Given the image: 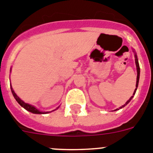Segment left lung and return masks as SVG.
<instances>
[{
	"mask_svg": "<svg viewBox=\"0 0 153 153\" xmlns=\"http://www.w3.org/2000/svg\"><path fill=\"white\" fill-rule=\"evenodd\" d=\"M133 50V49H132ZM133 53H134V56H135V63H136V70H137V77H136V89H135L134 90V93H133V94H132V97L129 98V100L128 101H127L126 102L124 105H123L122 106H120L119 109H115L114 111H117V110H119L120 109H122V108H123L124 106H126L127 105V104L129 103V102L131 101V100L132 99V97H134L135 95V93H136V90H137V87H138V85H139V80H140V64H139V61H138V58H137V55H136V53L135 52V51L133 50Z\"/></svg>",
	"mask_w": 153,
	"mask_h": 153,
	"instance_id": "8db88e82",
	"label": "left lung"
}]
</instances>
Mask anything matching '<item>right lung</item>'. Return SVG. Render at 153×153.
<instances>
[{"mask_svg":"<svg viewBox=\"0 0 153 153\" xmlns=\"http://www.w3.org/2000/svg\"><path fill=\"white\" fill-rule=\"evenodd\" d=\"M10 71H11V68H10ZM10 89H11L12 94H13L14 99H15L16 100H17V102H18V103L20 104V105H21L23 108H24V109H26V110H27V111L30 112V113H34V114H47V113H49L52 111H54V110H56V109H57L58 108L60 107V106H58L56 109H54V110H52V111H51V112L40 111V110H39L38 109H36V108L34 106H33V105H30V104L26 103L25 102H24V101H23L22 100H21V99L20 98V97L17 95V94H16L15 92L13 91L11 85H10Z\"/></svg>","mask_w":153,"mask_h":153,"instance_id":"obj_1","label":"right lung"}]
</instances>
